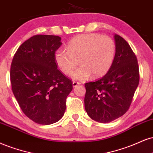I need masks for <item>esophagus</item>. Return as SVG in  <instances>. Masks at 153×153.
I'll return each instance as SVG.
<instances>
[{
    "label": "esophagus",
    "mask_w": 153,
    "mask_h": 153,
    "mask_svg": "<svg viewBox=\"0 0 153 153\" xmlns=\"http://www.w3.org/2000/svg\"><path fill=\"white\" fill-rule=\"evenodd\" d=\"M80 84H81L80 82H76V81H73V82H72V85H73V87H76L77 85H79Z\"/></svg>",
    "instance_id": "34e87169"
}]
</instances>
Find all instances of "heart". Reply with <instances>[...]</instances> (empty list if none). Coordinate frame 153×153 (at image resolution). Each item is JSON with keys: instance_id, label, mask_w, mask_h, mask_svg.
<instances>
[{"instance_id": "b5f03b06", "label": "heart", "mask_w": 153, "mask_h": 153, "mask_svg": "<svg viewBox=\"0 0 153 153\" xmlns=\"http://www.w3.org/2000/svg\"><path fill=\"white\" fill-rule=\"evenodd\" d=\"M115 56V44L110 37L98 33L82 34L74 37L67 45V50L59 49L55 61L64 74L72 73L76 79H85L92 75L102 76L112 66Z\"/></svg>"}]
</instances>
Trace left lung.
<instances>
[{
  "mask_svg": "<svg viewBox=\"0 0 153 153\" xmlns=\"http://www.w3.org/2000/svg\"><path fill=\"white\" fill-rule=\"evenodd\" d=\"M116 52L105 76L84 84V107L92 120L107 123L127 112L140 82L137 59L123 37L115 34Z\"/></svg>",
  "mask_w": 153,
  "mask_h": 153,
  "instance_id": "8db88e82",
  "label": "left lung"
}]
</instances>
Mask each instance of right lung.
I'll use <instances>...</instances> for the list:
<instances>
[{
    "label": "right lung",
    "instance_id": "obj_1",
    "mask_svg": "<svg viewBox=\"0 0 153 153\" xmlns=\"http://www.w3.org/2000/svg\"><path fill=\"white\" fill-rule=\"evenodd\" d=\"M61 37L35 35L23 42L10 66L12 91L21 110L40 125L62 119L72 82L57 69L55 52Z\"/></svg>",
    "mask_w": 153,
    "mask_h": 153
}]
</instances>
